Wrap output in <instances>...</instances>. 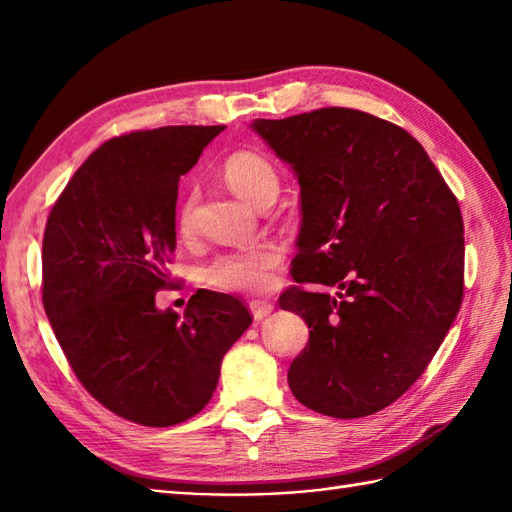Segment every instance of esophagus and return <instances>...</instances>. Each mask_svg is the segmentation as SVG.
Returning a JSON list of instances; mask_svg holds the SVG:
<instances>
[{"instance_id":"obj_1","label":"esophagus","mask_w":512,"mask_h":512,"mask_svg":"<svg viewBox=\"0 0 512 512\" xmlns=\"http://www.w3.org/2000/svg\"><path fill=\"white\" fill-rule=\"evenodd\" d=\"M273 310H275V303L268 301V299H253V301H250V312H253L255 321H264Z\"/></svg>"}]
</instances>
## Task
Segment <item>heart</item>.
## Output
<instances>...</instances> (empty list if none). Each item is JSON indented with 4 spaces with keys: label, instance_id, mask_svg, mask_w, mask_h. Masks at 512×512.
<instances>
[{
    "label": "heart",
    "instance_id": "b5f03b06",
    "mask_svg": "<svg viewBox=\"0 0 512 512\" xmlns=\"http://www.w3.org/2000/svg\"><path fill=\"white\" fill-rule=\"evenodd\" d=\"M224 180L250 204L277 198L279 173L273 162L255 151H237L224 162ZM198 193L189 189L178 202L176 226L180 235H189L195 226ZM284 262V248L277 242H262L248 248L228 250L202 268V281L222 292H262L273 284L275 270Z\"/></svg>",
    "mask_w": 512,
    "mask_h": 512
}]
</instances>
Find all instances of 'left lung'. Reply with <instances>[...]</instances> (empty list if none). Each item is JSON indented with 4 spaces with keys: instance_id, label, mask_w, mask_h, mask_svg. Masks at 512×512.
<instances>
[{
    "instance_id": "obj_1",
    "label": "left lung",
    "mask_w": 512,
    "mask_h": 512,
    "mask_svg": "<svg viewBox=\"0 0 512 512\" xmlns=\"http://www.w3.org/2000/svg\"><path fill=\"white\" fill-rule=\"evenodd\" d=\"M253 129L301 187L297 286L279 306L310 339L288 385L323 416H372L416 383L458 317V198L416 138L367 112L321 107Z\"/></svg>"
}]
</instances>
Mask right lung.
Masks as SVG:
<instances>
[{"label": "right lung", "mask_w": 512, "mask_h": 512, "mask_svg": "<svg viewBox=\"0 0 512 512\" xmlns=\"http://www.w3.org/2000/svg\"><path fill=\"white\" fill-rule=\"evenodd\" d=\"M224 125L110 138L76 169L43 233V310L81 385L116 416L173 427L211 400L253 317L198 290L184 317L156 308L173 286L178 182Z\"/></svg>", "instance_id": "right-lung-1"}]
</instances>
